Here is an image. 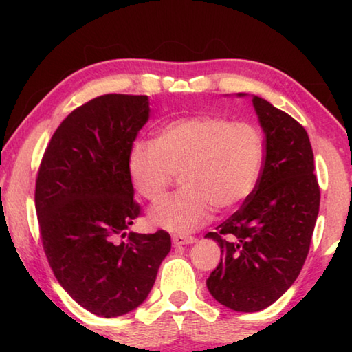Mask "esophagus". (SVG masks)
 I'll list each match as a JSON object with an SVG mask.
<instances>
[{
    "label": "esophagus",
    "instance_id": "obj_1",
    "mask_svg": "<svg viewBox=\"0 0 352 352\" xmlns=\"http://www.w3.org/2000/svg\"><path fill=\"white\" fill-rule=\"evenodd\" d=\"M195 237L194 236H184V234H174L172 236V243H174V247H180V245H190V243H194Z\"/></svg>",
    "mask_w": 352,
    "mask_h": 352
}]
</instances>
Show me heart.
Masks as SVG:
<instances>
[{
    "label": "heart",
    "instance_id": "1",
    "mask_svg": "<svg viewBox=\"0 0 352 352\" xmlns=\"http://www.w3.org/2000/svg\"><path fill=\"white\" fill-rule=\"evenodd\" d=\"M264 162L261 130L219 116H189L163 124L152 141H136L129 172L138 192L158 201L180 174L183 188L151 211L164 230L186 233L210 217L211 206L228 211L256 188Z\"/></svg>",
    "mask_w": 352,
    "mask_h": 352
}]
</instances>
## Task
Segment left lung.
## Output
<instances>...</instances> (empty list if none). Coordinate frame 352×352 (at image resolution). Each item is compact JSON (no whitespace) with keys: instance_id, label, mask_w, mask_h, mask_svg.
<instances>
[{"instance_id":"obj_1","label":"left lung","mask_w":352,"mask_h":352,"mask_svg":"<svg viewBox=\"0 0 352 352\" xmlns=\"http://www.w3.org/2000/svg\"><path fill=\"white\" fill-rule=\"evenodd\" d=\"M252 100L265 135L261 175L239 210L205 236L222 252L206 279L208 290L237 312L269 307L295 283L320 210L314 152L305 127L265 99Z\"/></svg>"}]
</instances>
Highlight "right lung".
<instances>
[{
    "instance_id": "1",
    "label": "right lung",
    "mask_w": 352,
    "mask_h": 352,
    "mask_svg": "<svg viewBox=\"0 0 352 352\" xmlns=\"http://www.w3.org/2000/svg\"><path fill=\"white\" fill-rule=\"evenodd\" d=\"M147 96L104 94L71 111L35 182L40 236L52 272L82 307L119 317L138 307L170 252L164 230L126 233L141 208L129 153L148 119ZM119 236H127L124 243Z\"/></svg>"
}]
</instances>
